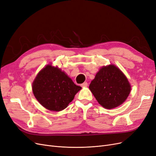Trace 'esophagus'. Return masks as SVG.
Returning a JSON list of instances; mask_svg holds the SVG:
<instances>
[{
  "label": "esophagus",
  "mask_w": 156,
  "mask_h": 156,
  "mask_svg": "<svg viewBox=\"0 0 156 156\" xmlns=\"http://www.w3.org/2000/svg\"><path fill=\"white\" fill-rule=\"evenodd\" d=\"M81 86H82V87H87V86H88V83H87V82H84V83H83L81 84Z\"/></svg>",
  "instance_id": "obj_1"
}]
</instances>
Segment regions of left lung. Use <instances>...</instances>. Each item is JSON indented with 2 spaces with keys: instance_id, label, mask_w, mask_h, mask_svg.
Masks as SVG:
<instances>
[{
  "instance_id": "8db88e82",
  "label": "left lung",
  "mask_w": 156,
  "mask_h": 156,
  "mask_svg": "<svg viewBox=\"0 0 156 156\" xmlns=\"http://www.w3.org/2000/svg\"><path fill=\"white\" fill-rule=\"evenodd\" d=\"M89 89L103 107L111 109L126 100L131 86L123 72L111 64L100 69L90 83Z\"/></svg>"
}]
</instances>
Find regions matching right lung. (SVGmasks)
<instances>
[{
    "mask_svg": "<svg viewBox=\"0 0 156 156\" xmlns=\"http://www.w3.org/2000/svg\"><path fill=\"white\" fill-rule=\"evenodd\" d=\"M81 89L60 69L51 65L44 67L32 84L36 99L51 111H61L66 108Z\"/></svg>",
    "mask_w": 156,
    "mask_h": 156,
    "instance_id": "1",
    "label": "right lung"
}]
</instances>
